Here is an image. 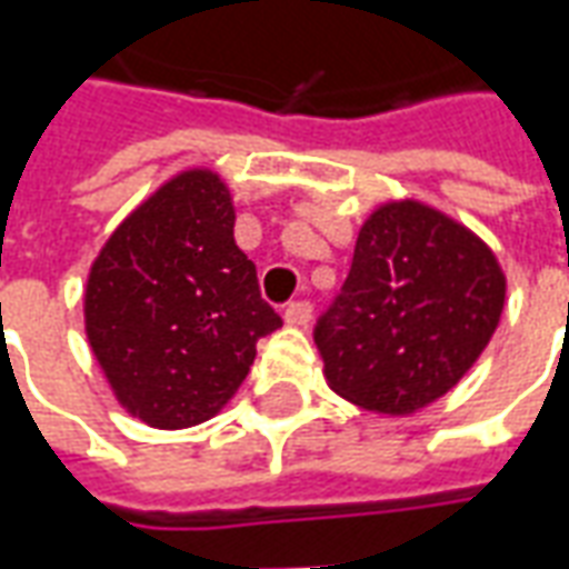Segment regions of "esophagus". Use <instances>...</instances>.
Segmentation results:
<instances>
[{
  "label": "esophagus",
  "instance_id": "esophagus-1",
  "mask_svg": "<svg viewBox=\"0 0 569 569\" xmlns=\"http://www.w3.org/2000/svg\"><path fill=\"white\" fill-rule=\"evenodd\" d=\"M310 317H313V305H310V301H292V305L283 310L286 326H308Z\"/></svg>",
  "mask_w": 569,
  "mask_h": 569
}]
</instances>
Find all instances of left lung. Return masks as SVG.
I'll return each instance as SVG.
<instances>
[{"instance_id":"obj_1","label":"left lung","mask_w":569,"mask_h":569,"mask_svg":"<svg viewBox=\"0 0 569 569\" xmlns=\"http://www.w3.org/2000/svg\"><path fill=\"white\" fill-rule=\"evenodd\" d=\"M506 273L448 212L387 200L362 222L353 264L317 322L322 375L347 402L408 418L453 390L500 326Z\"/></svg>"}]
</instances>
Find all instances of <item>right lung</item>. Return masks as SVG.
Instances as JSON below:
<instances>
[{
  "instance_id": "obj_1",
  "label": "right lung",
  "mask_w": 569,
  "mask_h": 569,
  "mask_svg": "<svg viewBox=\"0 0 569 569\" xmlns=\"http://www.w3.org/2000/svg\"><path fill=\"white\" fill-rule=\"evenodd\" d=\"M219 173L167 179L106 240L84 286V332L118 406L154 429L216 418L283 320L234 243Z\"/></svg>"
}]
</instances>
